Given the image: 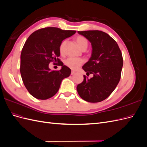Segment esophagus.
I'll list each match as a JSON object with an SVG mask.
<instances>
[{
	"mask_svg": "<svg viewBox=\"0 0 147 147\" xmlns=\"http://www.w3.org/2000/svg\"><path fill=\"white\" fill-rule=\"evenodd\" d=\"M75 74V72H74V71H72V72H71V75H74Z\"/></svg>",
	"mask_w": 147,
	"mask_h": 147,
	"instance_id": "esophagus-1",
	"label": "esophagus"
}]
</instances>
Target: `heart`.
Wrapping results in <instances>:
<instances>
[{"mask_svg":"<svg viewBox=\"0 0 147 147\" xmlns=\"http://www.w3.org/2000/svg\"><path fill=\"white\" fill-rule=\"evenodd\" d=\"M75 40L77 42L78 46L82 50H84V49H86V50L88 43L87 40L83 36H78L76 38V39H75ZM65 43H66V40H64L61 43L60 47H59V50L61 53H63ZM83 63V61L82 59L72 58V57H69V58L67 59L64 62L65 65L72 70L77 69Z\"/></svg>","mask_w":147,"mask_h":147,"instance_id":"b5f03b06","label":"heart"}]
</instances>
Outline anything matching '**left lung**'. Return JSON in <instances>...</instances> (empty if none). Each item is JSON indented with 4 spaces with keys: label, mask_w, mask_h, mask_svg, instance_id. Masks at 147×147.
Masks as SVG:
<instances>
[{
    "label": "left lung",
    "mask_w": 147,
    "mask_h": 147,
    "mask_svg": "<svg viewBox=\"0 0 147 147\" xmlns=\"http://www.w3.org/2000/svg\"><path fill=\"white\" fill-rule=\"evenodd\" d=\"M91 43V57L82 67L93 77L84 75L77 90L82 98L89 102L105 100L116 88L121 78L123 65L122 53L117 43L105 32L100 30L78 31Z\"/></svg>",
    "instance_id": "8db88e82"
}]
</instances>
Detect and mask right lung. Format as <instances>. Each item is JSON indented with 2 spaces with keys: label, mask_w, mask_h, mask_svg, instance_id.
I'll return each mask as SVG.
<instances>
[{
  "label": "right lung",
  "mask_w": 147,
  "mask_h": 147,
  "mask_svg": "<svg viewBox=\"0 0 147 147\" xmlns=\"http://www.w3.org/2000/svg\"><path fill=\"white\" fill-rule=\"evenodd\" d=\"M75 30L49 27L35 31L25 42L21 54L20 72L25 87L35 98L48 99L58 91L62 80L70 76L71 70L57 58L63 40ZM58 60L61 69L51 71L50 61Z\"/></svg>",
  "instance_id": "right-lung-1"
}]
</instances>
